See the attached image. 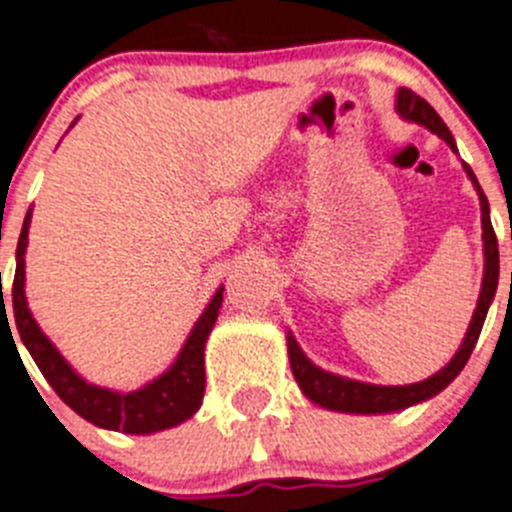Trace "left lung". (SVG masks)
<instances>
[{
    "instance_id": "1",
    "label": "left lung",
    "mask_w": 512,
    "mask_h": 512,
    "mask_svg": "<svg viewBox=\"0 0 512 512\" xmlns=\"http://www.w3.org/2000/svg\"><path fill=\"white\" fill-rule=\"evenodd\" d=\"M398 112L411 122L423 124L431 132L441 137L446 145L457 153V145H454V137H451L449 127L444 124V119L436 114V109L428 104L426 99H421L418 94H413L411 89L398 91ZM464 170L472 178L474 188L480 191V204H482V242H485V278H482V290L480 301H477V311L472 316V324H469L467 336H464L462 347L454 354L449 365L444 370H439L436 375H431L423 382H413V385H398V388H388V385H367V382L347 380V377L331 375L324 372L321 367H316L306 354L301 352L298 342L293 339V334H288V357H290V370L293 377L301 385V390L306 393L308 400H313L321 408H329V411H342V413H390L400 411V408H408L413 403H421V400L431 398V395L441 393V390L449 385L459 372L467 365L469 354H472L474 344L480 339L482 324H485L487 308H490L492 298H495L497 290V275H500V255H497V237L495 229L490 222V204H487L485 193H482L480 183L474 178L472 168L464 163Z\"/></svg>"
}]
</instances>
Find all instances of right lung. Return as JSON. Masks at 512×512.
<instances>
[{
  "label": "right lung",
  "instance_id": "add662e5",
  "mask_svg": "<svg viewBox=\"0 0 512 512\" xmlns=\"http://www.w3.org/2000/svg\"><path fill=\"white\" fill-rule=\"evenodd\" d=\"M30 211L22 224L20 242H17V270L15 283H12V311H15V324L20 331L22 344L32 354L35 365L50 382V388L58 393V398L81 418L91 421L94 426L112 428V431H124V434H153L163 428H173L181 421L191 418L199 411L201 398L206 388V372H204V347L206 336L214 326L219 308H222V290H216V296L201 313V319L193 326L191 336L183 344L181 354L173 362L168 372L153 380L145 388L135 393H112V390L96 388L89 385L84 377H78L71 370L61 352L50 344L48 336L40 331V326L32 319L30 308L25 298V247H27V229H30ZM4 308V293H2ZM2 326H9L7 308H4ZM12 336V329H9ZM15 342V339H12ZM17 349V344H15Z\"/></svg>",
  "mask_w": 512,
  "mask_h": 512
}]
</instances>
